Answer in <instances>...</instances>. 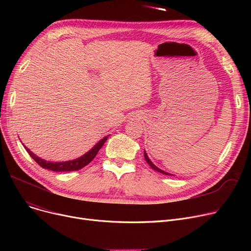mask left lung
<instances>
[{
  "label": "left lung",
  "mask_w": 251,
  "mask_h": 251,
  "mask_svg": "<svg viewBox=\"0 0 251 251\" xmlns=\"http://www.w3.org/2000/svg\"><path fill=\"white\" fill-rule=\"evenodd\" d=\"M144 159H146V161L148 162V164L153 169V170H155V171H157V172H160V173H162V174H164V175H171V174H169V173H166V172H164V171H162L161 169H159V168H156L151 162V160L149 159V156H148V154H147V152L144 151Z\"/></svg>",
  "instance_id": "1"
}]
</instances>
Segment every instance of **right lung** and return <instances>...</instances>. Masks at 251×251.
<instances>
[{
	"label": "right lung",
	"instance_id": "right-lung-1",
	"mask_svg": "<svg viewBox=\"0 0 251 251\" xmlns=\"http://www.w3.org/2000/svg\"><path fill=\"white\" fill-rule=\"evenodd\" d=\"M107 139H108V136H105L104 138H102L88 152H86L81 157H78V159L73 160V161L63 162V163H51V162L44 161V160L41 159V157H38L34 153H32L27 148H26V147H24V148H25L26 151H27V152L29 153V155L32 157V159L42 168L55 171V172H68V171H78V170L82 169L83 167H85L86 165H88L92 160L95 159V156L97 155V153L99 152V151L103 146V143L105 142V140H107Z\"/></svg>",
	"mask_w": 251,
	"mask_h": 251
}]
</instances>
